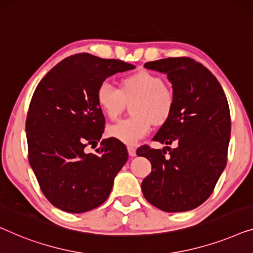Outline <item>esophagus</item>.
Returning a JSON list of instances; mask_svg holds the SVG:
<instances>
[{"label": "esophagus", "instance_id": "1", "mask_svg": "<svg viewBox=\"0 0 253 253\" xmlns=\"http://www.w3.org/2000/svg\"><path fill=\"white\" fill-rule=\"evenodd\" d=\"M127 152H129V156L130 157H134L135 155H137V154H135V148L131 147V146H129V147H127Z\"/></svg>", "mask_w": 253, "mask_h": 253}]
</instances>
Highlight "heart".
<instances>
[{"mask_svg":"<svg viewBox=\"0 0 253 253\" xmlns=\"http://www.w3.org/2000/svg\"><path fill=\"white\" fill-rule=\"evenodd\" d=\"M96 98L102 113L112 120L120 115L126 100L137 99L132 107L133 118L118 121L107 127L109 137L130 146L151 132L153 122H166L174 104L173 93L164 85L163 79L147 71H140L124 79L122 90L109 81L101 82Z\"/></svg>","mask_w":253,"mask_h":253,"instance_id":"b5f03b06","label":"heart"}]
</instances>
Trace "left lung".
Wrapping results in <instances>:
<instances>
[{"label": "left lung", "mask_w": 253, "mask_h": 253, "mask_svg": "<svg viewBox=\"0 0 253 253\" xmlns=\"http://www.w3.org/2000/svg\"><path fill=\"white\" fill-rule=\"evenodd\" d=\"M145 68L167 75L174 104L154 140L165 148H138L137 155L152 163L141 182L145 199L160 210L184 212L206 202L227 162L230 114L224 90L202 64L186 57L149 61Z\"/></svg>", "instance_id": "left-lung-1"}]
</instances>
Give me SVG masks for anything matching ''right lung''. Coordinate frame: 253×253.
<instances>
[{"mask_svg": "<svg viewBox=\"0 0 253 253\" xmlns=\"http://www.w3.org/2000/svg\"><path fill=\"white\" fill-rule=\"evenodd\" d=\"M122 60L89 53L67 57L36 86L29 105L26 133L28 160L49 202L69 213H83L107 200L119 171L127 161L126 147L104 139L96 154L105 118L96 93L109 76L133 69Z\"/></svg>", "mask_w": 253, "mask_h": 253, "instance_id": "add662e5", "label": "right lung"}]
</instances>
